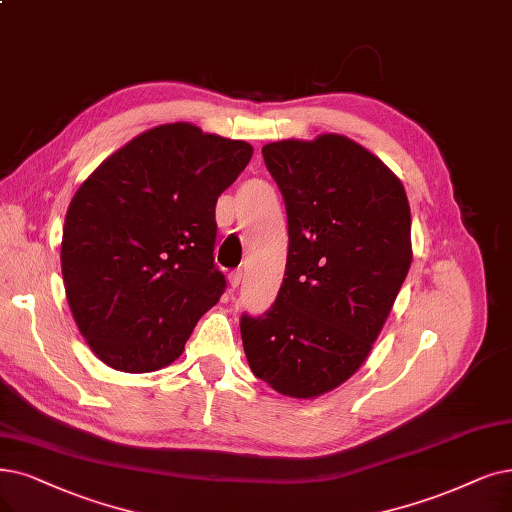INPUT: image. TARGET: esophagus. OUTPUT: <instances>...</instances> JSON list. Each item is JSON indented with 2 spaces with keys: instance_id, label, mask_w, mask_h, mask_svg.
Masks as SVG:
<instances>
[{
  "instance_id": "1",
  "label": "esophagus",
  "mask_w": 512,
  "mask_h": 512,
  "mask_svg": "<svg viewBox=\"0 0 512 512\" xmlns=\"http://www.w3.org/2000/svg\"><path fill=\"white\" fill-rule=\"evenodd\" d=\"M239 283H241V271H233V273H229V285H231V290L239 288Z\"/></svg>"
}]
</instances>
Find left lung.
Returning <instances> with one entry per match:
<instances>
[{
	"label": "left lung",
	"instance_id": "1",
	"mask_svg": "<svg viewBox=\"0 0 512 512\" xmlns=\"http://www.w3.org/2000/svg\"><path fill=\"white\" fill-rule=\"evenodd\" d=\"M262 157L288 210L290 248L271 309L241 317L243 351L277 393L315 399L372 351L412 264L401 180L342 134L277 140Z\"/></svg>",
	"mask_w": 512,
	"mask_h": 512
}]
</instances>
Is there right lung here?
I'll list each match as a JSON object with an SVG mask.
<instances>
[{
	"instance_id": "obj_1",
	"label": "right lung",
	"mask_w": 512,
	"mask_h": 512,
	"mask_svg": "<svg viewBox=\"0 0 512 512\" xmlns=\"http://www.w3.org/2000/svg\"><path fill=\"white\" fill-rule=\"evenodd\" d=\"M245 140L187 121L132 138L81 182L60 245L67 302L92 353L113 370L176 361L220 300L216 201L252 159Z\"/></svg>"
}]
</instances>
